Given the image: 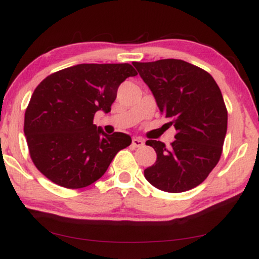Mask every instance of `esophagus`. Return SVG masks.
I'll return each mask as SVG.
<instances>
[{
  "instance_id": "obj_1",
  "label": "esophagus",
  "mask_w": 259,
  "mask_h": 259,
  "mask_svg": "<svg viewBox=\"0 0 259 259\" xmlns=\"http://www.w3.org/2000/svg\"><path fill=\"white\" fill-rule=\"evenodd\" d=\"M145 145V140L143 138H133L132 139V146L133 147H141Z\"/></svg>"
}]
</instances>
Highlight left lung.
Listing matches in <instances>:
<instances>
[{"instance_id": "8db88e82", "label": "left lung", "mask_w": 259, "mask_h": 259, "mask_svg": "<svg viewBox=\"0 0 259 259\" xmlns=\"http://www.w3.org/2000/svg\"><path fill=\"white\" fill-rule=\"evenodd\" d=\"M150 88L159 111L177 131L166 147L147 140L157 153L145 178L165 192H185L204 182L218 164L228 130V111L213 77L199 67L177 59L133 62Z\"/></svg>"}]
</instances>
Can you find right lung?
<instances>
[{"instance_id":"1","label":"right lung","mask_w":259,"mask_h":259,"mask_svg":"<svg viewBox=\"0 0 259 259\" xmlns=\"http://www.w3.org/2000/svg\"><path fill=\"white\" fill-rule=\"evenodd\" d=\"M137 72L128 63H81L46 77L24 114L31 160L42 175L67 189H82L107 171L128 134L109 136L93 123L98 111L111 112L120 83Z\"/></svg>"}]
</instances>
